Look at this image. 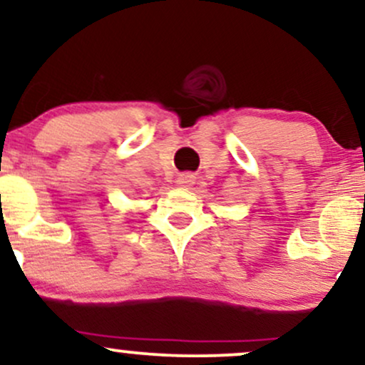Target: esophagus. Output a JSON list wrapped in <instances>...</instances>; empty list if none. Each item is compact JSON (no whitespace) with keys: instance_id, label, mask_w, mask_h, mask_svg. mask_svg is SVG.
<instances>
[{"instance_id":"esophagus-1","label":"esophagus","mask_w":365,"mask_h":365,"mask_svg":"<svg viewBox=\"0 0 365 365\" xmlns=\"http://www.w3.org/2000/svg\"><path fill=\"white\" fill-rule=\"evenodd\" d=\"M194 175H190V173H183V175H180L178 177V185H182V187H188V185H192V183H194Z\"/></svg>"}]
</instances>
